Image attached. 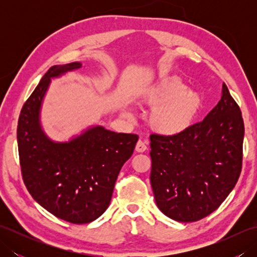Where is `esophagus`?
<instances>
[{
  "label": "esophagus",
  "mask_w": 257,
  "mask_h": 257,
  "mask_svg": "<svg viewBox=\"0 0 257 257\" xmlns=\"http://www.w3.org/2000/svg\"><path fill=\"white\" fill-rule=\"evenodd\" d=\"M148 143H147L146 140H138L137 145H136V151L137 152H144L147 149H148V147H147Z\"/></svg>",
  "instance_id": "34e87169"
}]
</instances>
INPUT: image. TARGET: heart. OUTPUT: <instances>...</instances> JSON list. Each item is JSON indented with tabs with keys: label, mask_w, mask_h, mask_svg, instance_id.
<instances>
[{
	"label": "heart",
	"mask_w": 257,
	"mask_h": 257,
	"mask_svg": "<svg viewBox=\"0 0 257 257\" xmlns=\"http://www.w3.org/2000/svg\"><path fill=\"white\" fill-rule=\"evenodd\" d=\"M141 100L152 108L149 122L152 129L163 135H178L192 124L202 107V96L188 89L181 80L169 78L148 86Z\"/></svg>",
	"instance_id": "b5f03b06"
}]
</instances>
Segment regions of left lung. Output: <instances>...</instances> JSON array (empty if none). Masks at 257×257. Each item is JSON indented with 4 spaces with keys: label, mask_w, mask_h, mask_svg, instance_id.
Returning <instances> with one entry per match:
<instances>
[{
    "label": "left lung",
    "mask_w": 257,
    "mask_h": 257,
    "mask_svg": "<svg viewBox=\"0 0 257 257\" xmlns=\"http://www.w3.org/2000/svg\"><path fill=\"white\" fill-rule=\"evenodd\" d=\"M244 122L225 84L217 105L178 135L150 136V182L159 210L195 222L226 199L242 170Z\"/></svg>",
    "instance_id": "left-lung-1"
}]
</instances>
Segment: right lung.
Here are the masks:
<instances>
[{"instance_id":"1","label":"right lung","mask_w":257,"mask_h":257,"mask_svg":"<svg viewBox=\"0 0 257 257\" xmlns=\"http://www.w3.org/2000/svg\"><path fill=\"white\" fill-rule=\"evenodd\" d=\"M81 63L55 65L22 108L18 145L23 181L38 204L58 219L85 224L107 210L120 169L134 154L138 136L92 125L69 141H53L41 124L43 99L53 78Z\"/></svg>"}]
</instances>
